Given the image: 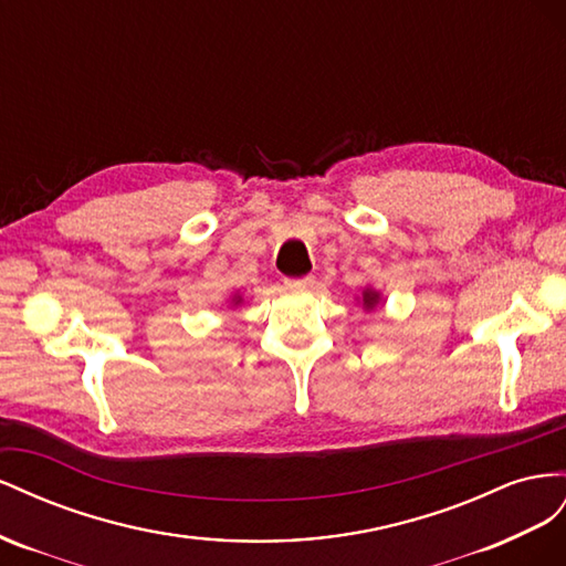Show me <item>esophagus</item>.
Masks as SVG:
<instances>
[{"label":"esophagus","mask_w":566,"mask_h":566,"mask_svg":"<svg viewBox=\"0 0 566 566\" xmlns=\"http://www.w3.org/2000/svg\"><path fill=\"white\" fill-rule=\"evenodd\" d=\"M284 284L289 289H296V292H305V289H311L315 284V277L313 274H305V277H289L284 280Z\"/></svg>","instance_id":"esophagus-1"}]
</instances>
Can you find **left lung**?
Wrapping results in <instances>:
<instances>
[{
  "label": "left lung",
  "instance_id": "obj_1",
  "mask_svg": "<svg viewBox=\"0 0 566 566\" xmlns=\"http://www.w3.org/2000/svg\"><path fill=\"white\" fill-rule=\"evenodd\" d=\"M379 292H375V289H365V292H363V308L365 311H373V308H377V305H379Z\"/></svg>",
  "mask_w": 566,
  "mask_h": 566
}]
</instances>
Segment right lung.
I'll return each mask as SVG.
<instances>
[{"instance_id":"obj_1","label":"right lung","mask_w":566,"mask_h":566,"mask_svg":"<svg viewBox=\"0 0 566 566\" xmlns=\"http://www.w3.org/2000/svg\"><path fill=\"white\" fill-rule=\"evenodd\" d=\"M232 301H234V303H241V296H234Z\"/></svg>"}]
</instances>
